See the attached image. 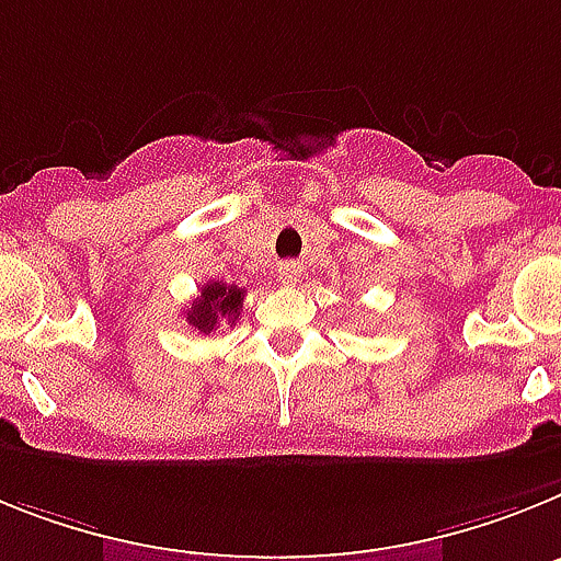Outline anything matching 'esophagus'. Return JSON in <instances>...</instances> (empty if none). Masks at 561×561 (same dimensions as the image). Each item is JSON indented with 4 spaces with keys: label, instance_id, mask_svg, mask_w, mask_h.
<instances>
[{
    "label": "esophagus",
    "instance_id": "34e87169",
    "mask_svg": "<svg viewBox=\"0 0 561 561\" xmlns=\"http://www.w3.org/2000/svg\"><path fill=\"white\" fill-rule=\"evenodd\" d=\"M279 279L285 282V285H296V282H299V265H296V262H285V265L279 267Z\"/></svg>",
    "mask_w": 561,
    "mask_h": 561
}]
</instances>
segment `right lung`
I'll use <instances>...</instances> for the list:
<instances>
[{
	"mask_svg": "<svg viewBox=\"0 0 561 561\" xmlns=\"http://www.w3.org/2000/svg\"><path fill=\"white\" fill-rule=\"evenodd\" d=\"M242 299H245L242 287L211 279L199 287V296L192 301V308L186 310V321L192 324V330L208 335L220 328L222 321L233 324V321L240 319Z\"/></svg>",
	"mask_w": 561,
	"mask_h": 561,
	"instance_id": "1",
	"label": "right lung"
}]
</instances>
